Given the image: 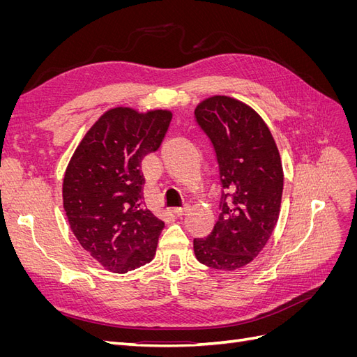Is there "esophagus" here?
<instances>
[{
    "label": "esophagus",
    "instance_id": "34e87169",
    "mask_svg": "<svg viewBox=\"0 0 357 357\" xmlns=\"http://www.w3.org/2000/svg\"><path fill=\"white\" fill-rule=\"evenodd\" d=\"M171 211H172V214L177 215V218H181V215H185V214L189 211V207H188V205H183V207H180V208H172Z\"/></svg>",
    "mask_w": 357,
    "mask_h": 357
}]
</instances>
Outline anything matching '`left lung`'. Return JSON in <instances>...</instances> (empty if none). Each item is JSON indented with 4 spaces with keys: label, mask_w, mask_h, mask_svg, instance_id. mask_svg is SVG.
Wrapping results in <instances>:
<instances>
[{
    "label": "left lung",
    "mask_w": 357,
    "mask_h": 357,
    "mask_svg": "<svg viewBox=\"0 0 357 357\" xmlns=\"http://www.w3.org/2000/svg\"><path fill=\"white\" fill-rule=\"evenodd\" d=\"M219 165L220 215L205 238L193 240L198 261L234 271L261 253L278 220L283 167L268 126L250 107L211 96L195 110Z\"/></svg>",
    "instance_id": "obj_1"
}]
</instances>
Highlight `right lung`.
Wrapping results in <instances>:
<instances>
[{
	"mask_svg": "<svg viewBox=\"0 0 357 357\" xmlns=\"http://www.w3.org/2000/svg\"><path fill=\"white\" fill-rule=\"evenodd\" d=\"M172 114L104 113L70 160L63 208L75 238L102 266L123 274L152 261L164 222L143 207L142 159L159 149Z\"/></svg>",
	"mask_w": 357,
	"mask_h": 357,
	"instance_id": "obj_1",
	"label": "right lung"
}]
</instances>
